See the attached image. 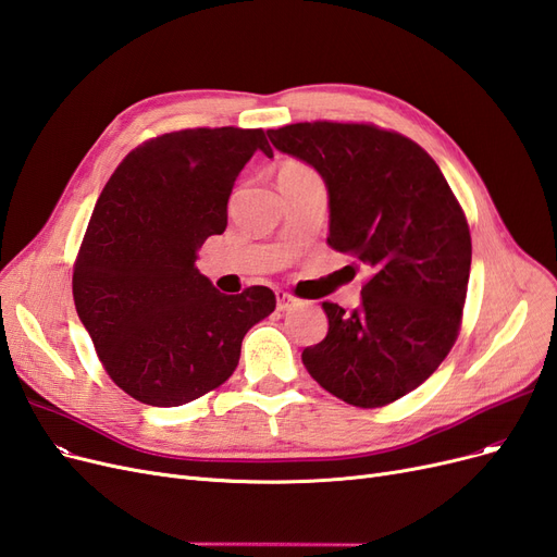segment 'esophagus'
Returning a JSON list of instances; mask_svg holds the SVG:
<instances>
[{"mask_svg": "<svg viewBox=\"0 0 557 557\" xmlns=\"http://www.w3.org/2000/svg\"><path fill=\"white\" fill-rule=\"evenodd\" d=\"M298 305V298H294L292 294H286V292H277V310L280 312H289V310H294Z\"/></svg>", "mask_w": 557, "mask_h": 557, "instance_id": "1", "label": "esophagus"}]
</instances>
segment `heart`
<instances>
[{"label": "heart", "instance_id": "obj_1", "mask_svg": "<svg viewBox=\"0 0 557 557\" xmlns=\"http://www.w3.org/2000/svg\"><path fill=\"white\" fill-rule=\"evenodd\" d=\"M300 173H310V169L305 166V164H300V161H296V159H289V161H284V164L280 166V177H289V175H300Z\"/></svg>", "mask_w": 557, "mask_h": 557}]
</instances>
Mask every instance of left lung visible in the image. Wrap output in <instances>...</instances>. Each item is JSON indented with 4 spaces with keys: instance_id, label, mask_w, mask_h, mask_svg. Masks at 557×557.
Listing matches in <instances>:
<instances>
[{
    "instance_id": "obj_1",
    "label": "left lung",
    "mask_w": 557,
    "mask_h": 557,
    "mask_svg": "<svg viewBox=\"0 0 557 557\" xmlns=\"http://www.w3.org/2000/svg\"><path fill=\"white\" fill-rule=\"evenodd\" d=\"M268 138L321 175L329 245L370 271L356 310L321 305L329 333L302 366L356 407L407 396L454 347L468 294L472 240L451 187L414 140L372 124L298 122Z\"/></svg>"
}]
</instances>
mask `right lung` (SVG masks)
I'll use <instances>...</instances> for the list:
<instances>
[{
  "instance_id": "add662e5",
  "label": "right lung",
  "mask_w": 557,
  "mask_h": 557,
  "mask_svg": "<svg viewBox=\"0 0 557 557\" xmlns=\"http://www.w3.org/2000/svg\"><path fill=\"white\" fill-rule=\"evenodd\" d=\"M261 129H185L122 159L89 218L74 300L111 380L143 405L177 407L226 382L245 333L275 310L268 286L226 296L196 268Z\"/></svg>"
}]
</instances>
